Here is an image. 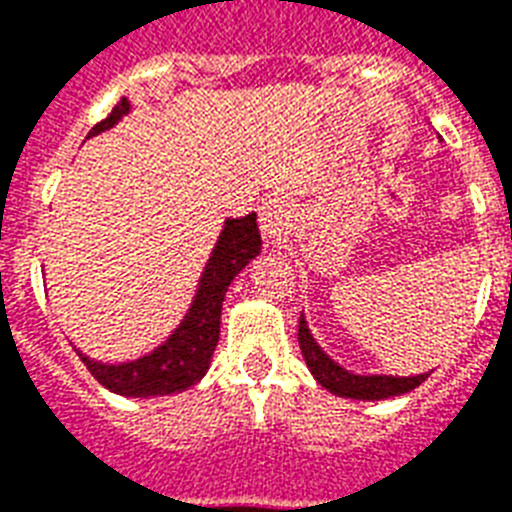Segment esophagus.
<instances>
[{
	"mask_svg": "<svg viewBox=\"0 0 512 512\" xmlns=\"http://www.w3.org/2000/svg\"><path fill=\"white\" fill-rule=\"evenodd\" d=\"M287 217V204H284L279 196H271V199L260 201V228H263L265 239H281L284 225H287Z\"/></svg>",
	"mask_w": 512,
	"mask_h": 512,
	"instance_id": "34e87169",
	"label": "esophagus"
}]
</instances>
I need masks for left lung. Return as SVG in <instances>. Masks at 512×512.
I'll return each mask as SVG.
<instances>
[{
	"mask_svg": "<svg viewBox=\"0 0 512 512\" xmlns=\"http://www.w3.org/2000/svg\"><path fill=\"white\" fill-rule=\"evenodd\" d=\"M300 350L311 374L316 377L321 388L342 398H358V401H382L390 396H404L409 390L428 380V374H414V377H393V374H353L342 369L335 358H329L321 345L313 340L311 329L305 316H300V329H297Z\"/></svg>",
	"mask_w": 512,
	"mask_h": 512,
	"instance_id": "1",
	"label": "left lung"
}]
</instances>
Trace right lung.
<instances>
[{
	"mask_svg": "<svg viewBox=\"0 0 512 512\" xmlns=\"http://www.w3.org/2000/svg\"><path fill=\"white\" fill-rule=\"evenodd\" d=\"M127 114H130V103L122 98L103 122L92 127L87 138L111 130ZM260 247L263 241L257 231L255 212L236 217V220L228 217L204 265L191 308L177 324L175 332L151 353L135 361H122V364H103V361L84 356L82 350H76L84 366L103 388L114 390L119 396H170V393H180L196 385L207 374L215 345L220 340V313H223L225 292L231 287L233 276L244 271L249 260L260 255Z\"/></svg>",
	"mask_w": 512,
	"mask_h": 512,
	"instance_id": "add662e5",
	"label": "right lung"
}]
</instances>
